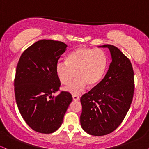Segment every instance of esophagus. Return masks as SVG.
Segmentation results:
<instances>
[{"label":"esophagus","mask_w":149,"mask_h":149,"mask_svg":"<svg viewBox=\"0 0 149 149\" xmlns=\"http://www.w3.org/2000/svg\"><path fill=\"white\" fill-rule=\"evenodd\" d=\"M73 99L74 101H79L80 97L78 95H73Z\"/></svg>","instance_id":"esophagus-1"}]
</instances>
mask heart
<instances>
[{
	"label": "heart",
	"instance_id": "b5f03b06",
	"mask_svg": "<svg viewBox=\"0 0 149 149\" xmlns=\"http://www.w3.org/2000/svg\"><path fill=\"white\" fill-rule=\"evenodd\" d=\"M107 54L101 49L78 47L66 57V61H59L56 71L62 84L69 85L76 76L78 78L66 88L71 93L79 94L86 88L94 87L102 80L107 67Z\"/></svg>",
	"mask_w": 149,
	"mask_h": 149
}]
</instances>
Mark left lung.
Listing matches in <instances>:
<instances>
[{"mask_svg":"<svg viewBox=\"0 0 149 149\" xmlns=\"http://www.w3.org/2000/svg\"><path fill=\"white\" fill-rule=\"evenodd\" d=\"M111 54L107 74L96 86L80 98V124L94 136L111 133L123 122L132 102L134 71L130 61L116 46L104 45Z\"/></svg>","mask_w":149,"mask_h":149,"instance_id":"left-lung-1","label":"left lung"}]
</instances>
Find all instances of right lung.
<instances>
[{
  "mask_svg": "<svg viewBox=\"0 0 149 149\" xmlns=\"http://www.w3.org/2000/svg\"><path fill=\"white\" fill-rule=\"evenodd\" d=\"M67 45L63 42L41 40L24 51L14 80L15 100L25 122L34 131L49 134L59 128L72 102L69 92L61 91L56 66Z\"/></svg>",
  "mask_w": 149,
  "mask_h": 149,
  "instance_id": "obj_1",
  "label": "right lung"
}]
</instances>
